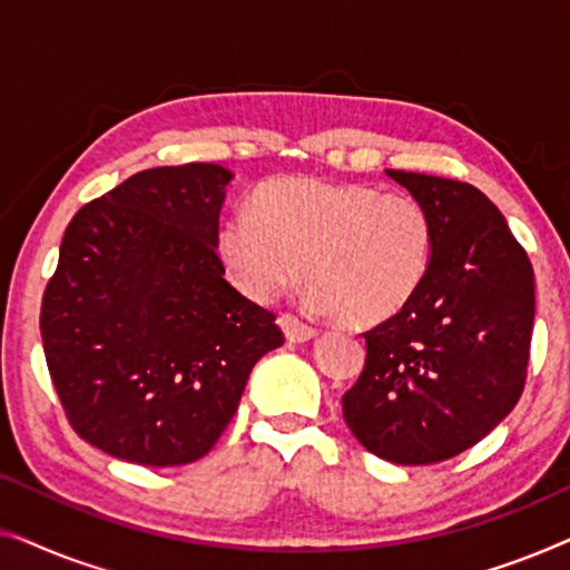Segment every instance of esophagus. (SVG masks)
<instances>
[{"label": "esophagus", "instance_id": "1", "mask_svg": "<svg viewBox=\"0 0 570 570\" xmlns=\"http://www.w3.org/2000/svg\"><path fill=\"white\" fill-rule=\"evenodd\" d=\"M277 322H279V330L285 332V337L291 342H306V340L316 337V334H318L316 326L301 322V318L293 316V314H279Z\"/></svg>", "mask_w": 570, "mask_h": 570}]
</instances>
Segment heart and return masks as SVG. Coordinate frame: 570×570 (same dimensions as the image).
Listing matches in <instances>:
<instances>
[{"instance_id": "obj_1", "label": "heart", "mask_w": 570, "mask_h": 570, "mask_svg": "<svg viewBox=\"0 0 570 570\" xmlns=\"http://www.w3.org/2000/svg\"><path fill=\"white\" fill-rule=\"evenodd\" d=\"M433 220L407 194L308 176L272 178L217 230V256L252 301H275L301 275L342 324L373 326L415 298L431 267Z\"/></svg>"}]
</instances>
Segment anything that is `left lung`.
Listing matches in <instances>:
<instances>
[{
    "instance_id": "8db88e82",
    "label": "left lung",
    "mask_w": 570,
    "mask_h": 570,
    "mask_svg": "<svg viewBox=\"0 0 570 570\" xmlns=\"http://www.w3.org/2000/svg\"><path fill=\"white\" fill-rule=\"evenodd\" d=\"M433 220L415 298L365 337L342 415L371 454L435 464L462 454L517 407L534 324L532 262L472 184L386 170Z\"/></svg>"
}]
</instances>
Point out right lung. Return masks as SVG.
Listing matches in <instances>:
<instances>
[{
	"instance_id": "1",
	"label": "right lung",
	"mask_w": 570,
	"mask_h": 570,
	"mask_svg": "<svg viewBox=\"0 0 570 570\" xmlns=\"http://www.w3.org/2000/svg\"><path fill=\"white\" fill-rule=\"evenodd\" d=\"M233 178L215 163L139 170L69 220L41 303L53 389L75 433L124 462H197L256 361L285 342L217 256Z\"/></svg>"
}]
</instances>
